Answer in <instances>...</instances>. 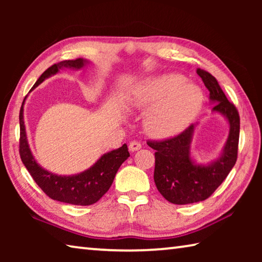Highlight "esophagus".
<instances>
[{
    "instance_id": "obj_1",
    "label": "esophagus",
    "mask_w": 262,
    "mask_h": 262,
    "mask_svg": "<svg viewBox=\"0 0 262 262\" xmlns=\"http://www.w3.org/2000/svg\"><path fill=\"white\" fill-rule=\"evenodd\" d=\"M142 148V145L140 142L137 141H132L129 143V150L130 151H137V150H140Z\"/></svg>"
}]
</instances>
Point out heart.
Listing matches in <instances>:
<instances>
[{
    "label": "heart",
    "mask_w": 262,
    "mask_h": 262,
    "mask_svg": "<svg viewBox=\"0 0 262 262\" xmlns=\"http://www.w3.org/2000/svg\"><path fill=\"white\" fill-rule=\"evenodd\" d=\"M134 103L152 107L145 117V129L159 139L183 132L194 120L203 105V92L183 75L166 74L149 78L136 88Z\"/></svg>",
    "instance_id": "1"
}]
</instances>
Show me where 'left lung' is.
<instances>
[{
  "label": "left lung",
  "instance_id": "obj_1",
  "mask_svg": "<svg viewBox=\"0 0 262 262\" xmlns=\"http://www.w3.org/2000/svg\"><path fill=\"white\" fill-rule=\"evenodd\" d=\"M196 73L215 104L212 111L228 119L230 133L223 152L209 165H198L190 158V142L195 128L193 123L179 135L147 142L150 148L156 150L154 172L156 187L168 202L174 205H188L209 198L227 178L238 156L241 119L236 106L228 100L211 74L200 68Z\"/></svg>",
  "mask_w": 262,
  "mask_h": 262
}]
</instances>
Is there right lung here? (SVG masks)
I'll use <instances>...</instances> for the list:
<instances>
[{"label":"right lung","mask_w":262,"mask_h":262,"mask_svg":"<svg viewBox=\"0 0 262 262\" xmlns=\"http://www.w3.org/2000/svg\"><path fill=\"white\" fill-rule=\"evenodd\" d=\"M85 63H88V61L83 59L57 62L41 74V76L38 78L32 89L38 86L39 84L52 75L56 74L61 68L79 69L84 67ZM24 101L25 99L23 100L19 112V155L21 162L28 168L35 184L53 200L70 203V205L75 206L94 205L110 189L119 167L129 157L127 144H123L121 148L117 150L104 154L90 168L78 174L57 176L51 173V172L43 170L35 162L32 154H31L28 139H26L23 118Z\"/></svg>","instance_id":"add662e5"}]
</instances>
